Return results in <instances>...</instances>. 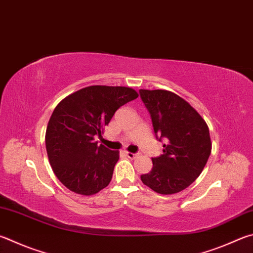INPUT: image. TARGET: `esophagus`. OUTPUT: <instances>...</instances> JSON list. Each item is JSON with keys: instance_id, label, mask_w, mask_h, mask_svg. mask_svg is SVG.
Here are the masks:
<instances>
[{"instance_id": "esophagus-1", "label": "esophagus", "mask_w": 253, "mask_h": 253, "mask_svg": "<svg viewBox=\"0 0 253 253\" xmlns=\"http://www.w3.org/2000/svg\"><path fill=\"white\" fill-rule=\"evenodd\" d=\"M126 156H127L128 158H130V159H135L137 157V154L129 153V151H126Z\"/></svg>"}]
</instances>
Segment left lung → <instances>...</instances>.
Segmentation results:
<instances>
[{
  "instance_id": "left-lung-1",
  "label": "left lung",
  "mask_w": 253,
  "mask_h": 253,
  "mask_svg": "<svg viewBox=\"0 0 253 253\" xmlns=\"http://www.w3.org/2000/svg\"><path fill=\"white\" fill-rule=\"evenodd\" d=\"M139 93L150 113L155 134L166 141L164 154L151 158L153 169L140 179L158 194H177L199 177L208 162V125L187 100L170 90L140 89Z\"/></svg>"
}]
</instances>
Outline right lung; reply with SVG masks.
I'll return each mask as SVG.
<instances>
[{
	"instance_id": "obj_1",
	"label": "right lung",
	"mask_w": 253,
	"mask_h": 253,
	"mask_svg": "<svg viewBox=\"0 0 253 253\" xmlns=\"http://www.w3.org/2000/svg\"><path fill=\"white\" fill-rule=\"evenodd\" d=\"M137 97L130 87L93 85L66 96L55 107L45 145L50 167L67 189L91 196L109 185L119 151L98 145L95 136L104 134L119 107Z\"/></svg>"
}]
</instances>
